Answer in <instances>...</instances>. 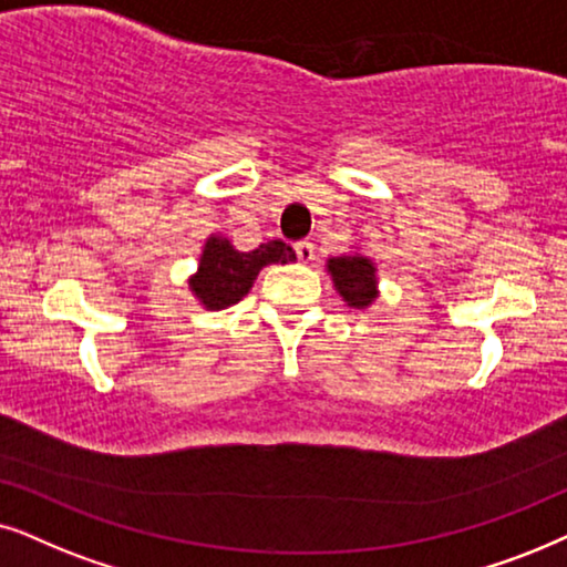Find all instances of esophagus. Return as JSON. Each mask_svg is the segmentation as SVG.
<instances>
[{"mask_svg": "<svg viewBox=\"0 0 567 567\" xmlns=\"http://www.w3.org/2000/svg\"><path fill=\"white\" fill-rule=\"evenodd\" d=\"M296 254H298V261L308 264V261H313L316 248H313V244H308V240H300V244H296Z\"/></svg>", "mask_w": 567, "mask_h": 567, "instance_id": "obj_1", "label": "esophagus"}]
</instances>
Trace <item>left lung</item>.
<instances>
[{"label": "left lung", "mask_w": 567, "mask_h": 567, "mask_svg": "<svg viewBox=\"0 0 567 567\" xmlns=\"http://www.w3.org/2000/svg\"><path fill=\"white\" fill-rule=\"evenodd\" d=\"M331 282L350 308H368L379 296L375 264L368 256H331L327 261Z\"/></svg>", "instance_id": "1"}]
</instances>
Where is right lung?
Wrapping results in <instances>:
<instances>
[{
  "mask_svg": "<svg viewBox=\"0 0 567 567\" xmlns=\"http://www.w3.org/2000/svg\"><path fill=\"white\" fill-rule=\"evenodd\" d=\"M296 251L282 240H267L254 251H238L228 238L209 236L199 256V269L188 279V288L207 311H223L238 303L267 264H288Z\"/></svg>",
  "mask_w": 567,
  "mask_h": 567,
  "instance_id": "right-lung-1",
  "label": "right lung"
}]
</instances>
